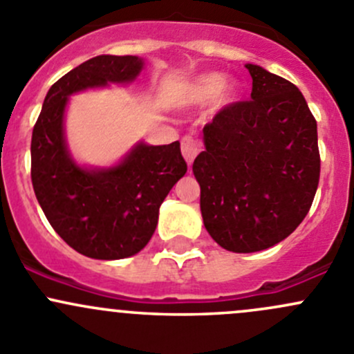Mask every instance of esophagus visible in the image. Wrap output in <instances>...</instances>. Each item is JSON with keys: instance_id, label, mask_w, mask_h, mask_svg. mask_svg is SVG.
I'll use <instances>...</instances> for the list:
<instances>
[{"instance_id": "1", "label": "esophagus", "mask_w": 354, "mask_h": 354, "mask_svg": "<svg viewBox=\"0 0 354 354\" xmlns=\"http://www.w3.org/2000/svg\"><path fill=\"white\" fill-rule=\"evenodd\" d=\"M200 151H202V142L195 140L192 137L183 138V142H181V152H183V157L188 162V166H192V162H194V159L198 156Z\"/></svg>"}]
</instances>
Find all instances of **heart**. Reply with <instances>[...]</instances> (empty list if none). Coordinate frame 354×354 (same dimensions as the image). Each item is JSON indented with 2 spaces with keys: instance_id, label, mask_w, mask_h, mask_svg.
<instances>
[{
  "instance_id": "1",
  "label": "heart",
  "mask_w": 354,
  "mask_h": 354,
  "mask_svg": "<svg viewBox=\"0 0 354 354\" xmlns=\"http://www.w3.org/2000/svg\"><path fill=\"white\" fill-rule=\"evenodd\" d=\"M241 95V85L236 80H226V75L221 71H209L198 75L188 84L183 101L188 106H200L216 97L214 104L217 109H224L234 104Z\"/></svg>"
}]
</instances>
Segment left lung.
I'll list each match as a JSON object with an SVG mask.
<instances>
[{"label":"left lung","mask_w":354,"mask_h":354,"mask_svg":"<svg viewBox=\"0 0 354 354\" xmlns=\"http://www.w3.org/2000/svg\"><path fill=\"white\" fill-rule=\"evenodd\" d=\"M252 101L203 127L194 162L203 226L227 252L253 253L301 224L319 187L317 121L296 85L246 63Z\"/></svg>","instance_id":"1"}]
</instances>
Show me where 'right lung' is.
Returning <instances> with one entry per match:
<instances>
[{
  "label": "right lung",
  "mask_w": 354,
  "mask_h": 354,
  "mask_svg": "<svg viewBox=\"0 0 354 354\" xmlns=\"http://www.w3.org/2000/svg\"><path fill=\"white\" fill-rule=\"evenodd\" d=\"M138 56L101 55L82 63L48 91L32 131V187L53 230L78 253L120 260L140 252L154 234L159 207L187 173L180 142H137L116 164L87 166L71 154L65 133L70 95L133 84Z\"/></svg>",
  "instance_id": "1"
}]
</instances>
